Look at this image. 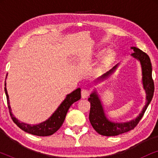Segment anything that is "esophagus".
Returning a JSON list of instances; mask_svg holds the SVG:
<instances>
[{
  "mask_svg": "<svg viewBox=\"0 0 158 158\" xmlns=\"http://www.w3.org/2000/svg\"><path fill=\"white\" fill-rule=\"evenodd\" d=\"M89 91L86 89H83L81 90V96L83 98H88V96H89Z\"/></svg>",
  "mask_w": 158,
  "mask_h": 158,
  "instance_id": "esophagus-1",
  "label": "esophagus"
}]
</instances>
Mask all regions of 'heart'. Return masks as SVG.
Wrapping results in <instances>:
<instances>
[{
	"instance_id": "b5f03b06",
	"label": "heart",
	"mask_w": 158,
	"mask_h": 158,
	"mask_svg": "<svg viewBox=\"0 0 158 158\" xmlns=\"http://www.w3.org/2000/svg\"><path fill=\"white\" fill-rule=\"evenodd\" d=\"M106 49H99L98 51L96 52V56H101L102 55L103 53L105 52ZM116 56V53L114 52L113 50H109L108 51L106 54L104 55L103 57L102 61H101V66L104 67L106 66L107 64H109L110 62L113 61V60L114 59Z\"/></svg>"
}]
</instances>
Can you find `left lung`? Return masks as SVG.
I'll return each instance as SVG.
<instances>
[{
	"label": "left lung",
	"instance_id": "left-lung-1",
	"mask_svg": "<svg viewBox=\"0 0 158 158\" xmlns=\"http://www.w3.org/2000/svg\"><path fill=\"white\" fill-rule=\"evenodd\" d=\"M134 53L131 54V57L137 60L139 62L142 69V83L143 88L146 94V102L142 111L140 112L135 119H131L126 122H115L110 121L107 118L103 103L96 89H94L88 98V101L90 103V111L89 114V120L92 127L98 134L103 136H117L121 134L125 133L133 129L137 126L138 123L143 116L146 109L152 101L154 94V82L152 77V64L149 56L141 49L136 47H131ZM118 63L114 66L104 74L101 75L96 81L95 84L98 82L103 81L109 77L117 69Z\"/></svg>",
	"mask_w": 158,
	"mask_h": 158
}]
</instances>
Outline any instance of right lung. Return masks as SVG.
Segmentation results:
<instances>
[{"label":"right lung","instance_id":"right-lung-1","mask_svg":"<svg viewBox=\"0 0 158 158\" xmlns=\"http://www.w3.org/2000/svg\"><path fill=\"white\" fill-rule=\"evenodd\" d=\"M7 78V75H6ZM5 94L7 98V103L8 109H9L10 115L11 116L13 121L18 126L19 128L22 129L26 132L31 134V135L36 136H40V137H45V136H49L55 133L58 129L60 128L63 124L64 118H65L66 114L68 111L70 109L71 105L73 103L76 102L81 98V88H78L74 91L68 94L55 111L47 118L44 122H41L38 124H29L27 123L20 122L18 118H16L12 114L11 109L10 106L9 96H8L7 89H6V82L5 81Z\"/></svg>","mask_w":158,"mask_h":158}]
</instances>
